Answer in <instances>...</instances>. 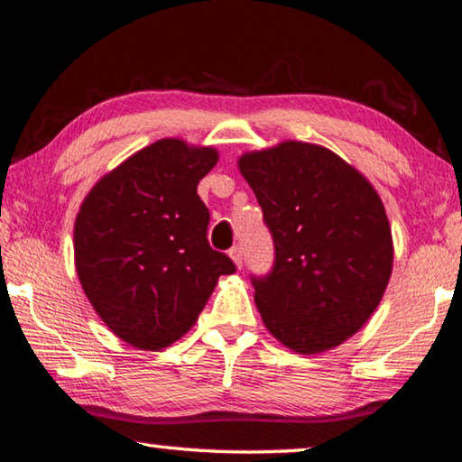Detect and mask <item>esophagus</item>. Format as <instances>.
Wrapping results in <instances>:
<instances>
[{"instance_id":"34e87169","label":"esophagus","mask_w":462,"mask_h":462,"mask_svg":"<svg viewBox=\"0 0 462 462\" xmlns=\"http://www.w3.org/2000/svg\"><path fill=\"white\" fill-rule=\"evenodd\" d=\"M229 255H231V260L236 262L237 268L244 266V247H241V245H233V247L229 249Z\"/></svg>"}]
</instances>
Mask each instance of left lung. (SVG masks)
I'll list each match as a JSON object with an SVG mask.
<instances>
[{
	"label": "left lung",
	"instance_id": "1",
	"mask_svg": "<svg viewBox=\"0 0 462 462\" xmlns=\"http://www.w3.org/2000/svg\"><path fill=\"white\" fill-rule=\"evenodd\" d=\"M274 241V263L252 276L270 334L300 354L336 347L368 321L393 268L384 207L366 178L329 149L286 141L245 153Z\"/></svg>",
	"mask_w": 462,
	"mask_h": 462
}]
</instances>
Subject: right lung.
Listing matches in <instances>:
<instances>
[{"instance_id": "add662e5", "label": "right lung", "mask_w": 462, "mask_h": 462, "mask_svg": "<svg viewBox=\"0 0 462 462\" xmlns=\"http://www.w3.org/2000/svg\"><path fill=\"white\" fill-rule=\"evenodd\" d=\"M217 151L162 139L104 176L75 218V268L102 321L141 350H162L199 319L229 255L210 247L199 181Z\"/></svg>"}]
</instances>
